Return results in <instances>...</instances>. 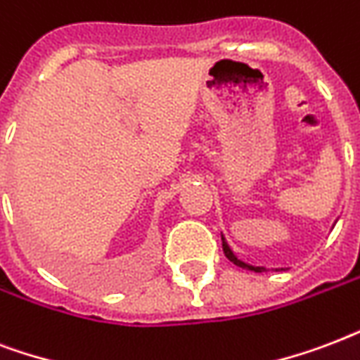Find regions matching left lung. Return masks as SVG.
Returning <instances> with one entry per match:
<instances>
[{"mask_svg": "<svg viewBox=\"0 0 360 360\" xmlns=\"http://www.w3.org/2000/svg\"><path fill=\"white\" fill-rule=\"evenodd\" d=\"M221 240H224V252H225V255H227V259H229L231 263H235L236 266H240V269L253 270V272H266V269H264V266H253V264H248V263H244V261H240V259L236 257L235 253H233V250H231V248H229V244L225 242L224 236H221Z\"/></svg>", "mask_w": 360, "mask_h": 360, "instance_id": "8db88e82", "label": "left lung"}]
</instances>
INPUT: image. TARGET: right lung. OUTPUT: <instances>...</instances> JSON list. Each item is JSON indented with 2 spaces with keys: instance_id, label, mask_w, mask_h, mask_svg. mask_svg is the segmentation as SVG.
Returning <instances> with one entry per match:
<instances>
[{
  "instance_id": "add662e5",
  "label": "right lung",
  "mask_w": 360,
  "mask_h": 360,
  "mask_svg": "<svg viewBox=\"0 0 360 360\" xmlns=\"http://www.w3.org/2000/svg\"><path fill=\"white\" fill-rule=\"evenodd\" d=\"M63 270H65L67 274H71V276H73V274H75V272H71V270H69V269H63ZM82 278H84V276H82Z\"/></svg>"
}]
</instances>
